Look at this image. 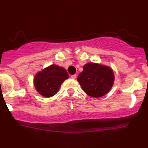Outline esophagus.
<instances>
[{"label": "esophagus", "mask_w": 148, "mask_h": 148, "mask_svg": "<svg viewBox=\"0 0 148 148\" xmlns=\"http://www.w3.org/2000/svg\"><path fill=\"white\" fill-rule=\"evenodd\" d=\"M76 74H74V75H72L71 76V78H72V79H75L76 78Z\"/></svg>", "instance_id": "34e87169"}]
</instances>
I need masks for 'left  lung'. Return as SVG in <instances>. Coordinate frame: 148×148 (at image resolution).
Listing matches in <instances>:
<instances>
[{
	"mask_svg": "<svg viewBox=\"0 0 148 148\" xmlns=\"http://www.w3.org/2000/svg\"><path fill=\"white\" fill-rule=\"evenodd\" d=\"M114 79L111 67L93 62L85 64L83 72L77 77L85 92L95 98L104 96L109 92L114 84Z\"/></svg>",
	"mask_w": 148,
	"mask_h": 148,
	"instance_id": "8db88e82",
	"label": "left lung"
}]
</instances>
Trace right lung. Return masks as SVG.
Instances as JSON below:
<instances>
[{
  "label": "right lung",
  "mask_w": 148,
  "mask_h": 148,
  "mask_svg": "<svg viewBox=\"0 0 148 148\" xmlns=\"http://www.w3.org/2000/svg\"><path fill=\"white\" fill-rule=\"evenodd\" d=\"M69 78V74L63 67L51 64L35 74L34 86L39 94L45 97L55 95L61 84Z\"/></svg>",
  "instance_id": "1"
}]
</instances>
